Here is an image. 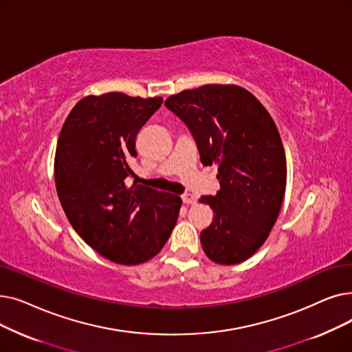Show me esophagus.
<instances>
[{
	"label": "esophagus",
	"mask_w": 352,
	"mask_h": 352,
	"mask_svg": "<svg viewBox=\"0 0 352 352\" xmlns=\"http://www.w3.org/2000/svg\"><path fill=\"white\" fill-rule=\"evenodd\" d=\"M182 200H183V204H185V205H195V204H196V199H195V196H193V195H190V193L182 195Z\"/></svg>",
	"instance_id": "34e87169"
}]
</instances>
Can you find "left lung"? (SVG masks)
Returning a JSON list of instances; mask_svg holds the SVG:
<instances>
[{"label": "left lung", "mask_w": 352, "mask_h": 352, "mask_svg": "<svg viewBox=\"0 0 352 352\" xmlns=\"http://www.w3.org/2000/svg\"><path fill=\"white\" fill-rule=\"evenodd\" d=\"M186 123L200 160L216 164L221 190L202 196L213 222L200 233L206 256L236 265L270 236L287 188V157L279 131L259 100L236 85H205L166 98Z\"/></svg>", "instance_id": "left-lung-1"}]
</instances>
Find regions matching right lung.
Listing matches in <instances>:
<instances>
[{"mask_svg":"<svg viewBox=\"0 0 352 352\" xmlns=\"http://www.w3.org/2000/svg\"><path fill=\"white\" fill-rule=\"evenodd\" d=\"M162 102L119 91L86 96L58 136L54 180L67 219L97 254L120 265L156 256L179 217L180 196L126 185L138 133Z\"/></svg>","mask_w":352,"mask_h":352,"instance_id":"obj_1","label":"right lung"}]
</instances>
